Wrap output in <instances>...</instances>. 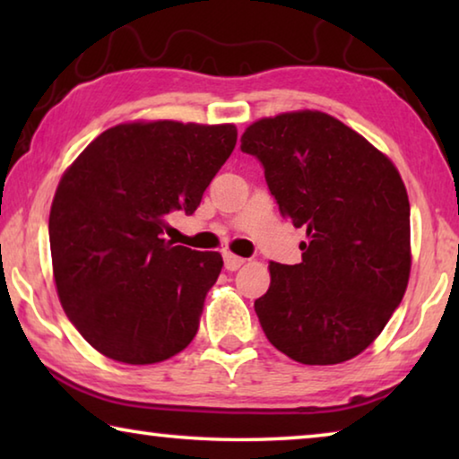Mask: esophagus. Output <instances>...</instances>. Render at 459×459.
Listing matches in <instances>:
<instances>
[{"mask_svg":"<svg viewBox=\"0 0 459 459\" xmlns=\"http://www.w3.org/2000/svg\"><path fill=\"white\" fill-rule=\"evenodd\" d=\"M245 263H247V259H243V257H237V255H232V253H224V269L237 271L238 267H243Z\"/></svg>","mask_w":459,"mask_h":459,"instance_id":"1","label":"esophagus"}]
</instances>
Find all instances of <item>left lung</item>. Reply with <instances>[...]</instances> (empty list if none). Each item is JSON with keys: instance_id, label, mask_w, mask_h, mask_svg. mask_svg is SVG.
Wrapping results in <instances>:
<instances>
[{"instance_id": "obj_1", "label": "left lung", "mask_w": 459, "mask_h": 459, "mask_svg": "<svg viewBox=\"0 0 459 459\" xmlns=\"http://www.w3.org/2000/svg\"><path fill=\"white\" fill-rule=\"evenodd\" d=\"M279 212L304 229L301 263H269L255 301L277 351L301 364H338L372 344L407 290L409 198L375 145L320 111L255 121L240 137Z\"/></svg>"}]
</instances>
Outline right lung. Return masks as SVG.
<instances>
[{
    "instance_id": "1",
    "label": "right lung",
    "mask_w": 459,
    "mask_h": 459,
    "mask_svg": "<svg viewBox=\"0 0 459 459\" xmlns=\"http://www.w3.org/2000/svg\"><path fill=\"white\" fill-rule=\"evenodd\" d=\"M235 126L150 121L100 134L66 169L50 208L54 281L68 320L107 359H172L198 332L221 253L164 238L194 214L235 150Z\"/></svg>"
}]
</instances>
